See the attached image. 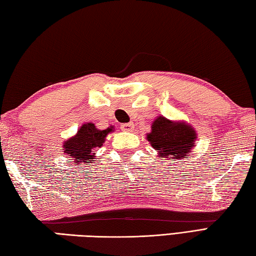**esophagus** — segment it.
I'll list each match as a JSON object with an SVG mask.
<instances>
[{
  "label": "esophagus",
  "instance_id": "34e87169",
  "mask_svg": "<svg viewBox=\"0 0 256 256\" xmlns=\"http://www.w3.org/2000/svg\"><path fill=\"white\" fill-rule=\"evenodd\" d=\"M134 128V122H128V124H122V129L124 130V132H132Z\"/></svg>",
  "mask_w": 256,
  "mask_h": 256
}]
</instances>
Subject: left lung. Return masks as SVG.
<instances>
[{"mask_svg": "<svg viewBox=\"0 0 256 256\" xmlns=\"http://www.w3.org/2000/svg\"><path fill=\"white\" fill-rule=\"evenodd\" d=\"M197 134L194 127L182 120H170L158 116L152 124L146 139L157 150L158 157L184 159L195 146Z\"/></svg>", "mask_w": 256, "mask_h": 256, "instance_id": "left-lung-1", "label": "left lung"}]
</instances>
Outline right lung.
<instances>
[{
	"mask_svg": "<svg viewBox=\"0 0 256 256\" xmlns=\"http://www.w3.org/2000/svg\"><path fill=\"white\" fill-rule=\"evenodd\" d=\"M114 132L110 126L100 130L92 122H86L81 126L74 136L64 142V152L68 155L74 165H91L96 162V149L100 148L106 142V137Z\"/></svg>",
	"mask_w": 256,
	"mask_h": 256,
	"instance_id": "obj_1",
	"label": "right lung"
}]
</instances>
